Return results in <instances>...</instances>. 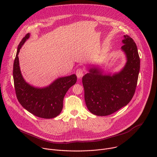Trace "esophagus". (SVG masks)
I'll return each instance as SVG.
<instances>
[{
  "mask_svg": "<svg viewBox=\"0 0 157 157\" xmlns=\"http://www.w3.org/2000/svg\"><path fill=\"white\" fill-rule=\"evenodd\" d=\"M83 73H84V69L82 68H78L77 70H76V76L78 77V78H81L82 76H83Z\"/></svg>",
  "mask_w": 157,
  "mask_h": 157,
  "instance_id": "obj_1",
  "label": "esophagus"
}]
</instances>
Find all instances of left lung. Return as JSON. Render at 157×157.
Segmentation results:
<instances>
[{
    "instance_id": "1",
    "label": "left lung",
    "mask_w": 157,
    "mask_h": 157,
    "mask_svg": "<svg viewBox=\"0 0 157 157\" xmlns=\"http://www.w3.org/2000/svg\"><path fill=\"white\" fill-rule=\"evenodd\" d=\"M121 49L127 63L119 73L102 75L99 69L91 68L82 78L84 99L88 110L96 116L114 113L128 104L136 92L140 71V57L133 40L124 35Z\"/></svg>"
}]
</instances>
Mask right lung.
Wrapping results in <instances>:
<instances>
[{
    "mask_svg": "<svg viewBox=\"0 0 157 157\" xmlns=\"http://www.w3.org/2000/svg\"><path fill=\"white\" fill-rule=\"evenodd\" d=\"M30 37L27 33L19 43L13 63V77L17 98L24 108L34 116L52 119L58 116L63 109V99L76 81L75 75L58 78L50 86L35 87L25 82L22 77L18 61V53L25 41Z\"/></svg>",
    "mask_w": 157,
    "mask_h": 157,
    "instance_id": "right-lung-1",
    "label": "right lung"
}]
</instances>
